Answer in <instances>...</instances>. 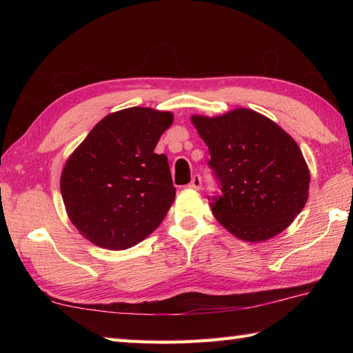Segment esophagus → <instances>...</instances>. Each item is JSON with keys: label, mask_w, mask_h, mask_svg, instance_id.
<instances>
[{"label": "esophagus", "mask_w": 353, "mask_h": 353, "mask_svg": "<svg viewBox=\"0 0 353 353\" xmlns=\"http://www.w3.org/2000/svg\"><path fill=\"white\" fill-rule=\"evenodd\" d=\"M190 186H191V188H194V190H200L201 188V177H200V174H194L192 176V181H191Z\"/></svg>", "instance_id": "obj_1"}]
</instances>
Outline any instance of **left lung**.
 Returning <instances> with one entry per match:
<instances>
[{
	"mask_svg": "<svg viewBox=\"0 0 353 353\" xmlns=\"http://www.w3.org/2000/svg\"><path fill=\"white\" fill-rule=\"evenodd\" d=\"M209 148L208 165L219 182L215 219L244 241H265L287 229L302 211L310 171L287 132L250 109L191 118Z\"/></svg>",
	"mask_w": 353,
	"mask_h": 353,
	"instance_id": "left-lung-1",
	"label": "left lung"
}]
</instances>
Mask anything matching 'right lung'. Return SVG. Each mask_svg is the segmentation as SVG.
I'll use <instances>...</instances> for the list:
<instances>
[{"instance_id": "1", "label": "right lung", "mask_w": 353, "mask_h": 353, "mask_svg": "<svg viewBox=\"0 0 353 353\" xmlns=\"http://www.w3.org/2000/svg\"><path fill=\"white\" fill-rule=\"evenodd\" d=\"M172 114L130 108L104 117L62 171L66 212L80 234L109 250L141 243L176 197L168 159L154 153Z\"/></svg>"}]
</instances>
